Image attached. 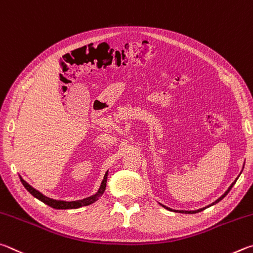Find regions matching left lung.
I'll list each match as a JSON object with an SVG mask.
<instances>
[{
	"label": "left lung",
	"instance_id": "obj_1",
	"mask_svg": "<svg viewBox=\"0 0 253 253\" xmlns=\"http://www.w3.org/2000/svg\"><path fill=\"white\" fill-rule=\"evenodd\" d=\"M238 180V178L236 179V181ZM236 181H234V182L231 184V185H230V187H229V189L227 190V191H225L224 192V194H223V196H221L219 199H218V200H216V201H214L213 203H212V205H210L209 207H211V206H213V205H215V203H218L219 201H221V200H222V199L225 197V196H227V194L229 193V191H230V190H231L232 189V187H233V185H234V183H236ZM162 207H165L166 208V209H168V210H171L170 209V208H168V207H166V206H162ZM206 209V208H202V209H199V210H194V211H182V210H181V211H175V212H181V213H198V212H201L202 210H205Z\"/></svg>",
	"mask_w": 253,
	"mask_h": 253
}]
</instances>
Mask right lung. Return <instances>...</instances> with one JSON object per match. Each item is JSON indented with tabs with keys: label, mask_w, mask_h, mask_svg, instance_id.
Here are the masks:
<instances>
[{
	"label": "right lung",
	"mask_w": 253,
	"mask_h": 253,
	"mask_svg": "<svg viewBox=\"0 0 253 253\" xmlns=\"http://www.w3.org/2000/svg\"><path fill=\"white\" fill-rule=\"evenodd\" d=\"M21 182L22 184L24 185V188L28 190V191L32 194L33 197H35L37 199H39L40 201H42L43 203H45V205L50 206L51 208H53V209H78V208L80 207H85V206H88L91 205V203L95 202L97 199H99L102 194H103L104 190H105V187H106V179H108V172H106L104 178H103V181H102L101 183V187L99 189V191H97L94 196L92 197H88V198H85L83 199V200H78V201H60V200H53V199H50L44 196V194H42L41 192H39L38 190H35L34 188L31 187V185L25 182V181L21 178Z\"/></svg>",
	"instance_id": "1"
}]
</instances>
